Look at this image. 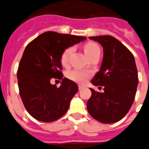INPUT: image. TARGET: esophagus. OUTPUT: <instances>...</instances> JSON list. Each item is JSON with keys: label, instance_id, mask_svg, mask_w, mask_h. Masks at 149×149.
Wrapping results in <instances>:
<instances>
[{"label": "esophagus", "instance_id": "34e87169", "mask_svg": "<svg viewBox=\"0 0 149 149\" xmlns=\"http://www.w3.org/2000/svg\"><path fill=\"white\" fill-rule=\"evenodd\" d=\"M84 88V85H81V84H79V90L83 89Z\"/></svg>", "mask_w": 149, "mask_h": 149}]
</instances>
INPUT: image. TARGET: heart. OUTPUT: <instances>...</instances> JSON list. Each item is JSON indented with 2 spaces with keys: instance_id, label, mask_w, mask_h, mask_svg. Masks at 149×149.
<instances>
[{
  "instance_id": "b5f03b06",
  "label": "heart",
  "mask_w": 149,
  "mask_h": 149,
  "mask_svg": "<svg viewBox=\"0 0 149 149\" xmlns=\"http://www.w3.org/2000/svg\"><path fill=\"white\" fill-rule=\"evenodd\" d=\"M73 52V48L69 47L67 48L65 51L63 52L61 57V63L62 65L66 66L68 64L69 58ZM84 52L88 58H90L91 56L96 54H100V48L96 44L93 43H88L84 47ZM91 73L90 72L83 70L80 69H75L71 70L68 73V77L73 81L78 83L83 84L91 77Z\"/></svg>"
}]
</instances>
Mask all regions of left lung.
Masks as SVG:
<instances>
[{"instance_id":"left-lung-1","label":"left lung","mask_w":149,"mask_h":149,"mask_svg":"<svg viewBox=\"0 0 149 149\" xmlns=\"http://www.w3.org/2000/svg\"><path fill=\"white\" fill-rule=\"evenodd\" d=\"M103 47V59L91 83L102 86L100 93L92 88L87 103L91 116L102 123H114L124 117L133 104L138 75L133 54L120 41L111 36L89 37ZM100 88V87H99Z\"/></svg>"}]
</instances>
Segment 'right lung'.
<instances>
[{
	"label": "right lung",
	"instance_id": "1",
	"mask_svg": "<svg viewBox=\"0 0 149 149\" xmlns=\"http://www.w3.org/2000/svg\"><path fill=\"white\" fill-rule=\"evenodd\" d=\"M85 37L48 31L40 35L25 48L17 78L20 96L28 113L36 120L51 123L68 111L77 93L76 83L67 78L61 86L52 85V77L61 79L63 52L84 41Z\"/></svg>",
	"mask_w": 149,
	"mask_h": 149
}]
</instances>
